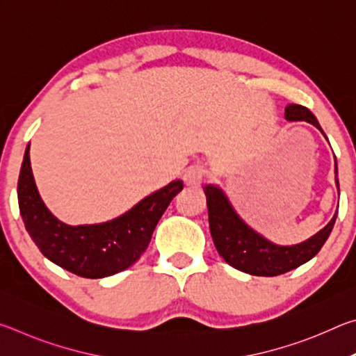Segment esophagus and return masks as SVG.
Instances as JSON below:
<instances>
[{
  "mask_svg": "<svg viewBox=\"0 0 356 356\" xmlns=\"http://www.w3.org/2000/svg\"><path fill=\"white\" fill-rule=\"evenodd\" d=\"M207 177L206 168L201 165L190 166L184 174V182L186 186H200Z\"/></svg>",
  "mask_w": 356,
  "mask_h": 356,
  "instance_id": "1",
  "label": "esophagus"
}]
</instances>
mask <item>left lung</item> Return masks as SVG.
Returning <instances> with one entry per match:
<instances>
[{"label": "left lung", "instance_id": "left-lung-1", "mask_svg": "<svg viewBox=\"0 0 356 356\" xmlns=\"http://www.w3.org/2000/svg\"><path fill=\"white\" fill-rule=\"evenodd\" d=\"M286 119L308 120L312 125H316L318 130H322L314 114L306 106L295 104L289 105L286 108ZM336 185L337 190H339V180L337 179ZM204 193H206L207 197L210 234H212L218 254L231 267L254 276H278L311 261L321 251L323 243L327 242L331 231H333L337 215L336 213L331 218V221L321 232H317L314 237L306 240V242L293 246H278L270 243L268 240H265L262 236H259L246 226L238 218V215L234 212V209L221 190L212 185H206Z\"/></svg>", "mask_w": 356, "mask_h": 356}]
</instances>
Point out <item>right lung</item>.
<instances>
[{
	"label": "right lung",
	"instance_id": "right-lung-1",
	"mask_svg": "<svg viewBox=\"0 0 356 356\" xmlns=\"http://www.w3.org/2000/svg\"><path fill=\"white\" fill-rule=\"evenodd\" d=\"M182 188L184 184L174 180L116 220L91 226H67L48 212L40 200L33 179L28 144L17 195L26 231L42 254L70 273L97 280L122 272L141 257L156 222Z\"/></svg>",
	"mask_w": 356,
	"mask_h": 356
}]
</instances>
